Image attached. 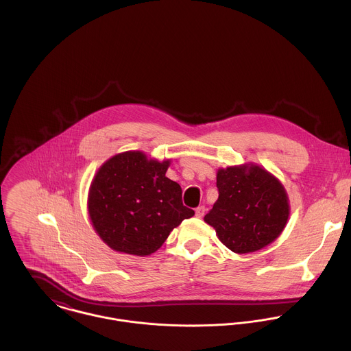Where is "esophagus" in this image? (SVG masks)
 Masks as SVG:
<instances>
[{"label":"esophagus","mask_w":351,"mask_h":351,"mask_svg":"<svg viewBox=\"0 0 351 351\" xmlns=\"http://www.w3.org/2000/svg\"><path fill=\"white\" fill-rule=\"evenodd\" d=\"M204 213H205V206H199V208H196V216H197V217H202V216H204Z\"/></svg>","instance_id":"esophagus-1"}]
</instances>
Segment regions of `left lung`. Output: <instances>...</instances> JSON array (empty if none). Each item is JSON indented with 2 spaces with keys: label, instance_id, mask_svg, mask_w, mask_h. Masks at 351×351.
Returning a JSON list of instances; mask_svg holds the SVG:
<instances>
[{
  "label": "left lung",
  "instance_id": "1",
  "mask_svg": "<svg viewBox=\"0 0 351 351\" xmlns=\"http://www.w3.org/2000/svg\"><path fill=\"white\" fill-rule=\"evenodd\" d=\"M219 199L204 221L219 241L237 254H250L273 243L287 227L291 205L282 182L265 167L246 162L219 167Z\"/></svg>",
  "mask_w": 351,
  "mask_h": 351
}]
</instances>
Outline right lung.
<instances>
[{"instance_id": "right-lung-1", "label": "right lung", "mask_w": 351, "mask_h": 351, "mask_svg": "<svg viewBox=\"0 0 351 351\" xmlns=\"http://www.w3.org/2000/svg\"><path fill=\"white\" fill-rule=\"evenodd\" d=\"M162 162L143 151H124L106 159L88 193V213L101 241L112 250L146 256L195 210L184 206L181 186L166 177Z\"/></svg>"}]
</instances>
